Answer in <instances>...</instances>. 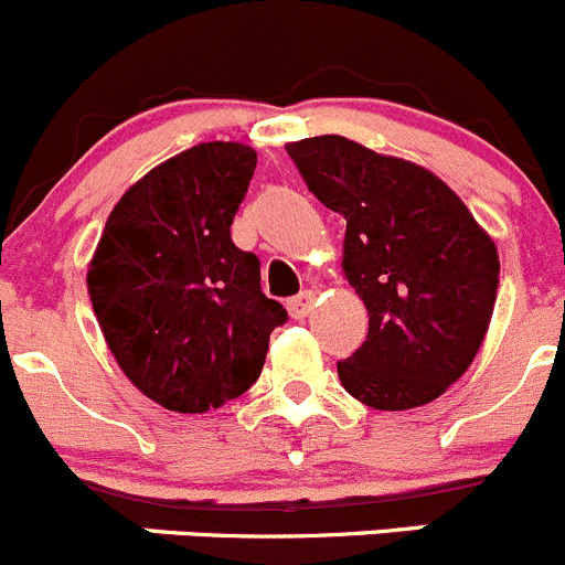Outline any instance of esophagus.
I'll return each instance as SVG.
<instances>
[{
	"instance_id": "34e87169",
	"label": "esophagus",
	"mask_w": 565,
	"mask_h": 565,
	"mask_svg": "<svg viewBox=\"0 0 565 565\" xmlns=\"http://www.w3.org/2000/svg\"><path fill=\"white\" fill-rule=\"evenodd\" d=\"M312 305H316V294H312V290H301L299 296H294V299H288V312H290V318H305L307 312L312 310Z\"/></svg>"
}]
</instances>
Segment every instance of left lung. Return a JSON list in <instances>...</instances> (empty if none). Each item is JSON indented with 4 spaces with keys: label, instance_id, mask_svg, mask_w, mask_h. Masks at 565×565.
Returning a JSON list of instances; mask_svg holds the SVG:
<instances>
[{
    "label": "left lung",
    "instance_id": "obj_1",
    "mask_svg": "<svg viewBox=\"0 0 565 565\" xmlns=\"http://www.w3.org/2000/svg\"><path fill=\"white\" fill-rule=\"evenodd\" d=\"M307 189L345 220L343 271L367 338L338 362L345 393L398 412L439 398L478 354L494 310L497 247L448 183L338 134L288 145Z\"/></svg>",
    "mask_w": 565,
    "mask_h": 565
}]
</instances>
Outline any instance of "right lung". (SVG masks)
I'll return each instance as SVG.
<instances>
[{"label":"right lung","instance_id":"add662e5","mask_svg":"<svg viewBox=\"0 0 565 565\" xmlns=\"http://www.w3.org/2000/svg\"><path fill=\"white\" fill-rule=\"evenodd\" d=\"M258 156L203 142L153 167L111 209L87 271L106 345L134 387L181 415L238 398L288 321L260 260L233 244Z\"/></svg>","mask_w":565,"mask_h":565}]
</instances>
